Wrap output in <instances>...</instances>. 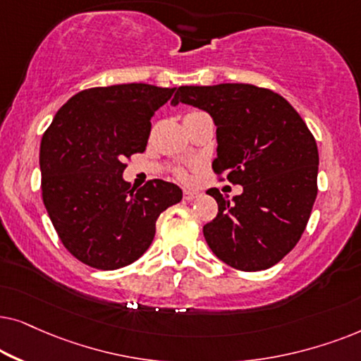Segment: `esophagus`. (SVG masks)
Returning a JSON list of instances; mask_svg holds the SVG:
<instances>
[{
	"instance_id": "esophagus-1",
	"label": "esophagus",
	"mask_w": 361,
	"mask_h": 361,
	"mask_svg": "<svg viewBox=\"0 0 361 361\" xmlns=\"http://www.w3.org/2000/svg\"><path fill=\"white\" fill-rule=\"evenodd\" d=\"M198 196H200L198 191H193V190H185L183 191V198L186 201H193L195 198H198Z\"/></svg>"
}]
</instances>
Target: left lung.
Segmentation results:
<instances>
[{"instance_id":"left-lung-1","label":"left lung","mask_w":361,"mask_h":361,"mask_svg":"<svg viewBox=\"0 0 361 361\" xmlns=\"http://www.w3.org/2000/svg\"><path fill=\"white\" fill-rule=\"evenodd\" d=\"M208 112L216 125L218 157L243 193L229 201L211 188L218 216L203 234L214 256L239 271L272 267L305 231L317 198L319 150L297 110L269 89L251 84L181 85L171 105Z\"/></svg>"}]
</instances>
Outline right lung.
I'll list each match as a JSON object with an SVG mask.
<instances>
[{
  "label": "right lung",
  "instance_id": "1",
  "mask_svg": "<svg viewBox=\"0 0 361 361\" xmlns=\"http://www.w3.org/2000/svg\"><path fill=\"white\" fill-rule=\"evenodd\" d=\"M176 87H92L57 110L39 150L42 201L64 247L90 267L114 271L137 261L155 238L158 216L180 203L176 185L123 180L125 158L145 152L150 118Z\"/></svg>",
  "mask_w": 361,
  "mask_h": 361
}]
</instances>
